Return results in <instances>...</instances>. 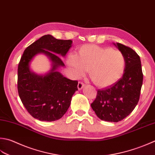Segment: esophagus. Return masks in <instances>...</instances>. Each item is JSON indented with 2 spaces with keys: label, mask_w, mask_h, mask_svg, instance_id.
<instances>
[{
  "label": "esophagus",
  "mask_w": 155,
  "mask_h": 155,
  "mask_svg": "<svg viewBox=\"0 0 155 155\" xmlns=\"http://www.w3.org/2000/svg\"><path fill=\"white\" fill-rule=\"evenodd\" d=\"M84 84L83 83H82V82L79 81V82H78V85H77L78 89V90H81V89H83V88L84 87Z\"/></svg>",
  "instance_id": "esophagus-1"
}]
</instances>
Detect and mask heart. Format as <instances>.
<instances>
[{"label":"heart","mask_w":155,"mask_h":155,"mask_svg":"<svg viewBox=\"0 0 155 155\" xmlns=\"http://www.w3.org/2000/svg\"><path fill=\"white\" fill-rule=\"evenodd\" d=\"M66 62L77 77L89 71L93 83L101 88L113 85L119 81L126 65L125 57L120 51L91 44L81 47L77 55L69 54Z\"/></svg>","instance_id":"heart-1"}]
</instances>
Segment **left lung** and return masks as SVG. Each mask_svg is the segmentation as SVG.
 <instances>
[{
	"instance_id": "1",
	"label": "left lung",
	"mask_w": 155,
	"mask_h": 155,
	"mask_svg": "<svg viewBox=\"0 0 155 155\" xmlns=\"http://www.w3.org/2000/svg\"><path fill=\"white\" fill-rule=\"evenodd\" d=\"M114 44L125 57L123 76L113 85L98 90L96 99L91 106L99 119L117 122L128 116L138 104L143 74L137 53L122 44Z\"/></svg>"
}]
</instances>
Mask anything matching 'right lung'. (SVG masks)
I'll list each match as a JSON object with an SVG mask.
<instances>
[{"instance_id":"obj_1","label":"right lung","mask_w":155,"mask_h":155,"mask_svg":"<svg viewBox=\"0 0 155 155\" xmlns=\"http://www.w3.org/2000/svg\"><path fill=\"white\" fill-rule=\"evenodd\" d=\"M72 41L45 35L24 51L18 66L17 89L24 107L35 119L52 122L61 118L70 107L72 95L78 90L77 81L66 78L58 71L64 66L59 56L64 57ZM44 53L51 62V69L38 75L30 68L36 55Z\"/></svg>"}]
</instances>
